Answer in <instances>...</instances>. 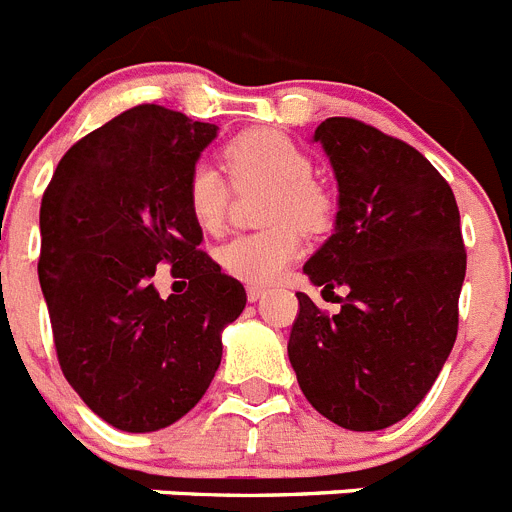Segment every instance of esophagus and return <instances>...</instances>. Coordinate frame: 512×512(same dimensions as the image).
<instances>
[{
    "mask_svg": "<svg viewBox=\"0 0 512 512\" xmlns=\"http://www.w3.org/2000/svg\"><path fill=\"white\" fill-rule=\"evenodd\" d=\"M246 295H248V302H259L261 297L266 295V287H261V284H248Z\"/></svg>",
    "mask_w": 512,
    "mask_h": 512,
    "instance_id": "34e87169",
    "label": "esophagus"
}]
</instances>
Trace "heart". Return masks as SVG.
Returning a JSON list of instances; mask_svg holds the SVG:
<instances>
[{
	"mask_svg": "<svg viewBox=\"0 0 512 512\" xmlns=\"http://www.w3.org/2000/svg\"><path fill=\"white\" fill-rule=\"evenodd\" d=\"M225 169L235 189H266L261 220L271 228L235 235L217 251L225 274L248 284H266L300 256V230L318 233L330 220L328 194L312 182V164L300 146L274 130L238 135L223 148ZM189 217L207 233L225 223L230 184L210 164H194L184 184Z\"/></svg>",
	"mask_w": 512,
	"mask_h": 512,
	"instance_id": "1",
	"label": "heart"
}]
</instances>
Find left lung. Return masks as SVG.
<instances>
[{"instance_id": "obj_1", "label": "left lung", "mask_w": 512, "mask_h": 512, "mask_svg": "<svg viewBox=\"0 0 512 512\" xmlns=\"http://www.w3.org/2000/svg\"><path fill=\"white\" fill-rule=\"evenodd\" d=\"M312 140L336 174L338 212L302 271L341 310L297 292L287 354L320 415L382 431L418 408L454 348L467 274L459 207L423 153L372 125L328 117Z\"/></svg>"}]
</instances>
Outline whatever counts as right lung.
I'll return each instance as SVG.
<instances>
[{
    "mask_svg": "<svg viewBox=\"0 0 512 512\" xmlns=\"http://www.w3.org/2000/svg\"><path fill=\"white\" fill-rule=\"evenodd\" d=\"M217 125L138 104L61 158L40 205L38 277L63 377L110 425L151 433L202 400L246 289L200 251L184 184ZM158 263L187 278L166 301Z\"/></svg>",
    "mask_w": 512,
    "mask_h": 512,
    "instance_id": "obj_1",
    "label": "right lung"
}]
</instances>
